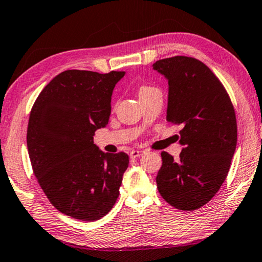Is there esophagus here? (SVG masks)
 <instances>
[{"instance_id": "34e87169", "label": "esophagus", "mask_w": 262, "mask_h": 262, "mask_svg": "<svg viewBox=\"0 0 262 262\" xmlns=\"http://www.w3.org/2000/svg\"><path fill=\"white\" fill-rule=\"evenodd\" d=\"M145 154L144 151H138V150H132L130 151V157L131 158H138V157L143 156Z\"/></svg>"}]
</instances>
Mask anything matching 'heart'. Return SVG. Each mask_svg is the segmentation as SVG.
Returning a JSON list of instances; mask_svg holds the SVG:
<instances>
[{"label":"heart","instance_id":"b5f03b06","mask_svg":"<svg viewBox=\"0 0 262 262\" xmlns=\"http://www.w3.org/2000/svg\"><path fill=\"white\" fill-rule=\"evenodd\" d=\"M155 89L154 88H148V86H143V88H140V91H139V95L142 96V95H145V94H148V92H151V91H154Z\"/></svg>","mask_w":262,"mask_h":262}]
</instances>
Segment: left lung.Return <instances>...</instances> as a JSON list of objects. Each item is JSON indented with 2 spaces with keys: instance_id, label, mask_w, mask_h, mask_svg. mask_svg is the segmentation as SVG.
I'll return each instance as SVG.
<instances>
[{
  "instance_id": "1",
  "label": "left lung",
  "mask_w": 262,
  "mask_h": 262,
  "mask_svg": "<svg viewBox=\"0 0 262 262\" xmlns=\"http://www.w3.org/2000/svg\"><path fill=\"white\" fill-rule=\"evenodd\" d=\"M152 67L167 80L166 120L182 124L184 145L178 160L162 152L157 187L172 206L194 211L227 177L238 136L234 107L220 80L198 59L176 56Z\"/></svg>"
}]
</instances>
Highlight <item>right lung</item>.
<instances>
[{"label":"right lung","mask_w":262,"mask_h":262,"mask_svg":"<svg viewBox=\"0 0 262 262\" xmlns=\"http://www.w3.org/2000/svg\"><path fill=\"white\" fill-rule=\"evenodd\" d=\"M124 71L67 70L52 78L31 108L29 158L50 203L71 218H103L119 195L128 156L105 154L94 143L105 127L111 96Z\"/></svg>","instance_id":"1"}]
</instances>
